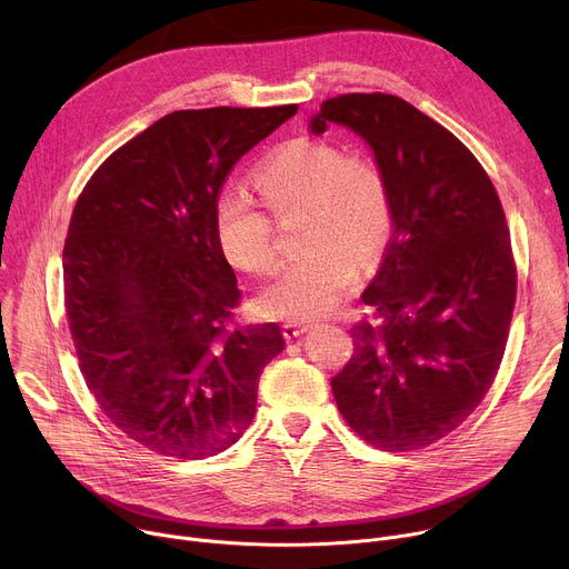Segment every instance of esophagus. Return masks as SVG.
Here are the masks:
<instances>
[{"mask_svg": "<svg viewBox=\"0 0 569 569\" xmlns=\"http://www.w3.org/2000/svg\"><path fill=\"white\" fill-rule=\"evenodd\" d=\"M309 331V325H301V322H288V325H283V336L288 338V340H292V338H297V336H301V333H307Z\"/></svg>", "mask_w": 569, "mask_h": 569, "instance_id": "34e87169", "label": "esophagus"}]
</instances>
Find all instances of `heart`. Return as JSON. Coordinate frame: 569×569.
I'll return each instance as SVG.
<instances>
[{
  "mask_svg": "<svg viewBox=\"0 0 569 569\" xmlns=\"http://www.w3.org/2000/svg\"><path fill=\"white\" fill-rule=\"evenodd\" d=\"M253 184L274 217L305 212L301 247L309 249L258 295V309L288 322L331 313L357 279L355 256L372 260L391 236L393 206L385 173L333 143L295 139L258 164ZM214 233L236 270H274L272 221L238 189L219 194Z\"/></svg>",
  "mask_w": 569,
  "mask_h": 569,
  "instance_id": "heart-1",
  "label": "heart"
}]
</instances>
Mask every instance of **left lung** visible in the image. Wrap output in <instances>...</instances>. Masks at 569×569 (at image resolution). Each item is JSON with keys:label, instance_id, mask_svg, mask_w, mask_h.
<instances>
[{"label": "left lung", "instance_id": "8db88e82", "mask_svg": "<svg viewBox=\"0 0 569 569\" xmlns=\"http://www.w3.org/2000/svg\"><path fill=\"white\" fill-rule=\"evenodd\" d=\"M343 126L389 182L393 233L350 329L355 355L331 380L348 426L385 450H416L462 426L495 382L517 297L510 231L471 150L389 93L329 98L309 130Z\"/></svg>", "mask_w": 569, "mask_h": 569}]
</instances>
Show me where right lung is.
I'll list each match as a JSON object with an SVG mask.
<instances>
[{
	"label": "right lung",
	"instance_id": "obj_1",
	"mask_svg": "<svg viewBox=\"0 0 569 569\" xmlns=\"http://www.w3.org/2000/svg\"><path fill=\"white\" fill-rule=\"evenodd\" d=\"M297 104L182 109L91 176L63 247L74 352L107 419L143 448L203 460L251 426L279 325L229 329L240 290L214 233L233 164Z\"/></svg>",
	"mask_w": 569,
	"mask_h": 569
}]
</instances>
